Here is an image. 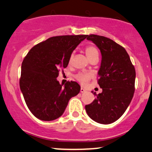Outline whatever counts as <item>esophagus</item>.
<instances>
[{
  "label": "esophagus",
  "mask_w": 152,
  "mask_h": 152,
  "mask_svg": "<svg viewBox=\"0 0 152 152\" xmlns=\"http://www.w3.org/2000/svg\"><path fill=\"white\" fill-rule=\"evenodd\" d=\"M86 92V90L84 88H83V87H81V89H80V92H81V93H84V92Z\"/></svg>",
  "instance_id": "esophagus-1"
}]
</instances>
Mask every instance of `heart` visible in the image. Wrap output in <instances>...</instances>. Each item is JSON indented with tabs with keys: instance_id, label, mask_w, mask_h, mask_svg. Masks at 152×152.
<instances>
[{
	"instance_id": "heart-1",
	"label": "heart",
	"mask_w": 152,
	"mask_h": 152,
	"mask_svg": "<svg viewBox=\"0 0 152 152\" xmlns=\"http://www.w3.org/2000/svg\"><path fill=\"white\" fill-rule=\"evenodd\" d=\"M85 53H86L87 58H89V60L90 61L94 60H98L99 59V52L98 48L96 47L94 45L91 44L88 45L86 48H85ZM72 56H71V58H69V63H70L71 60H72ZM75 79L77 80L79 83H80L83 85L86 84L89 80H90L91 76L88 74H85V73H78L75 76Z\"/></svg>"
}]
</instances>
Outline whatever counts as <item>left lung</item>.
Masks as SVG:
<instances>
[{"instance_id":"left-lung-1","label":"left lung","mask_w":152,"mask_h":152,"mask_svg":"<svg viewBox=\"0 0 152 152\" xmlns=\"http://www.w3.org/2000/svg\"><path fill=\"white\" fill-rule=\"evenodd\" d=\"M100 50L102 62L97 83L102 88L85 110L91 119L98 123L108 124L115 122L127 109L135 90L136 72L131 60L120 45L101 35H87Z\"/></svg>"}]
</instances>
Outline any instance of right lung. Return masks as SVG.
Wrapping results in <instances>:
<instances>
[{
  "instance_id": "add662e5",
  "label": "right lung",
  "mask_w": 152,
  "mask_h": 152,
  "mask_svg": "<svg viewBox=\"0 0 152 152\" xmlns=\"http://www.w3.org/2000/svg\"><path fill=\"white\" fill-rule=\"evenodd\" d=\"M87 35L51 37L37 44L25 57L20 87L30 111L37 119L52 121L60 117L80 86L67 81L63 86L56 78L68 65L72 51Z\"/></svg>"
}]
</instances>
